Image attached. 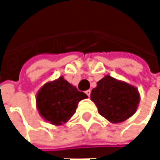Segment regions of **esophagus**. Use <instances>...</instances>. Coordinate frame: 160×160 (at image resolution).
<instances>
[{"instance_id": "obj_1", "label": "esophagus", "mask_w": 160, "mask_h": 160, "mask_svg": "<svg viewBox=\"0 0 160 160\" xmlns=\"http://www.w3.org/2000/svg\"><path fill=\"white\" fill-rule=\"evenodd\" d=\"M85 93L88 95V97H90V95H91V90H87V91L85 92Z\"/></svg>"}]
</instances>
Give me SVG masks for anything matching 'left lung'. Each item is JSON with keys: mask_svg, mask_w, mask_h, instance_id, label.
Here are the masks:
<instances>
[{"mask_svg": "<svg viewBox=\"0 0 160 160\" xmlns=\"http://www.w3.org/2000/svg\"><path fill=\"white\" fill-rule=\"evenodd\" d=\"M91 100L101 116L111 123H119L136 112L140 93L136 87L107 75L92 90Z\"/></svg>", "mask_w": 160, "mask_h": 160, "instance_id": "8db88e82", "label": "left lung"}]
</instances>
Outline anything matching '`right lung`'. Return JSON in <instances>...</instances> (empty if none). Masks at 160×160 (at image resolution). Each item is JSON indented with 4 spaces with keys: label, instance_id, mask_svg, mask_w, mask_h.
Here are the masks:
<instances>
[{
    "label": "right lung",
    "instance_id": "1",
    "mask_svg": "<svg viewBox=\"0 0 160 160\" xmlns=\"http://www.w3.org/2000/svg\"><path fill=\"white\" fill-rule=\"evenodd\" d=\"M88 96L79 92L64 77L46 82L38 92L36 106L42 118L47 122L60 126L76 112L80 100Z\"/></svg>",
    "mask_w": 160,
    "mask_h": 160
}]
</instances>
